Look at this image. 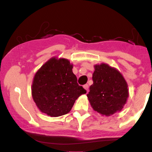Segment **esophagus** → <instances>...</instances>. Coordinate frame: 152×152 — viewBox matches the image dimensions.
I'll return each mask as SVG.
<instances>
[{
    "label": "esophagus",
    "instance_id": "esophagus-1",
    "mask_svg": "<svg viewBox=\"0 0 152 152\" xmlns=\"http://www.w3.org/2000/svg\"><path fill=\"white\" fill-rule=\"evenodd\" d=\"M83 88H84L85 90H86L87 93L88 92V84H85L84 86H83Z\"/></svg>",
    "mask_w": 152,
    "mask_h": 152
}]
</instances>
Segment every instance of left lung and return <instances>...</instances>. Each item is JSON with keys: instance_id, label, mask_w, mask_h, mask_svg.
Masks as SVG:
<instances>
[{"instance_id": "left-lung-1", "label": "left lung", "mask_w": 152, "mask_h": 152, "mask_svg": "<svg viewBox=\"0 0 152 152\" xmlns=\"http://www.w3.org/2000/svg\"><path fill=\"white\" fill-rule=\"evenodd\" d=\"M92 80L87 97L94 111L106 116L121 111L129 96L121 73L105 63L95 64Z\"/></svg>"}]
</instances>
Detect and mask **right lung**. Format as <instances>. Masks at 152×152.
Listing matches in <instances>:
<instances>
[{
  "label": "right lung",
  "instance_id": "obj_1",
  "mask_svg": "<svg viewBox=\"0 0 152 152\" xmlns=\"http://www.w3.org/2000/svg\"><path fill=\"white\" fill-rule=\"evenodd\" d=\"M69 59L53 56L34 75L31 94L38 109L50 117L71 111L75 102L86 91L77 83Z\"/></svg>",
  "mask_w": 152,
  "mask_h": 152
}]
</instances>
